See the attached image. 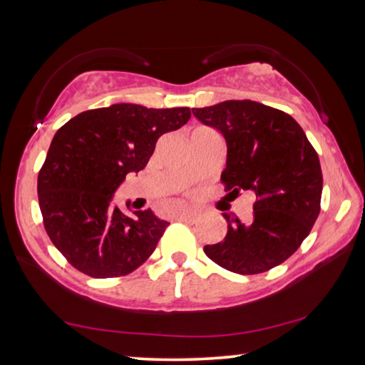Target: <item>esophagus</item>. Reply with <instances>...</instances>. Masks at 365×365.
I'll list each match as a JSON object with an SVG mask.
<instances>
[{"instance_id": "1", "label": "esophagus", "mask_w": 365, "mask_h": 365, "mask_svg": "<svg viewBox=\"0 0 365 365\" xmlns=\"http://www.w3.org/2000/svg\"><path fill=\"white\" fill-rule=\"evenodd\" d=\"M197 219H200V214L195 211H183L180 214V220L187 222V224H196Z\"/></svg>"}]
</instances>
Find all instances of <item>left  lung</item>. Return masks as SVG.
Here are the masks:
<instances>
[{"mask_svg": "<svg viewBox=\"0 0 365 365\" xmlns=\"http://www.w3.org/2000/svg\"><path fill=\"white\" fill-rule=\"evenodd\" d=\"M193 115L225 140L220 180L238 196L256 195L251 219L224 212V242L206 256L235 274L255 275L285 262L311 232L320 212L322 169L306 133L292 115L251 100L195 108Z\"/></svg>", "mask_w": 365, "mask_h": 365, "instance_id": "obj_1", "label": "left lung"}]
</instances>
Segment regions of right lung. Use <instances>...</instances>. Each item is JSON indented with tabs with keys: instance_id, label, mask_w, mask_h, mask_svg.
<instances>
[{
	"instance_id": "add662e5",
	"label": "right lung",
	"mask_w": 365,
	"mask_h": 365,
	"mask_svg": "<svg viewBox=\"0 0 365 365\" xmlns=\"http://www.w3.org/2000/svg\"><path fill=\"white\" fill-rule=\"evenodd\" d=\"M190 108L153 109L119 103L73 117L54 135L38 174V201L48 237L77 270L127 275L156 250L169 222L151 209L122 212L115 190L143 170L160 135L190 120ZM128 211L130 201L125 202Z\"/></svg>"
}]
</instances>
